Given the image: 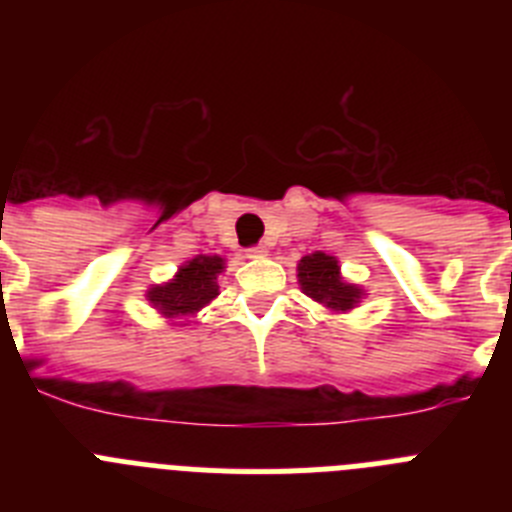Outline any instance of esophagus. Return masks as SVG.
<instances>
[{
	"label": "esophagus",
	"mask_w": 512,
	"mask_h": 512,
	"mask_svg": "<svg viewBox=\"0 0 512 512\" xmlns=\"http://www.w3.org/2000/svg\"><path fill=\"white\" fill-rule=\"evenodd\" d=\"M246 256H248V259H264V256H269V248H266V246H253V248H248Z\"/></svg>",
	"instance_id": "1"
}]
</instances>
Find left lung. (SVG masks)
<instances>
[{"mask_svg": "<svg viewBox=\"0 0 512 512\" xmlns=\"http://www.w3.org/2000/svg\"><path fill=\"white\" fill-rule=\"evenodd\" d=\"M297 284L302 295L330 312H351L366 297L364 287L343 277L341 261L323 251H312L297 261Z\"/></svg>", "mask_w": 512, "mask_h": 512, "instance_id": "1", "label": "left lung"}]
</instances>
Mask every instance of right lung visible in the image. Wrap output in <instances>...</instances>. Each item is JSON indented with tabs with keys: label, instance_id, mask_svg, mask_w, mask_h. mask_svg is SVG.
<instances>
[{
	"label": "right lung",
	"instance_id": "obj_1",
	"mask_svg": "<svg viewBox=\"0 0 512 512\" xmlns=\"http://www.w3.org/2000/svg\"><path fill=\"white\" fill-rule=\"evenodd\" d=\"M225 271L223 256H194L176 269L169 282L151 284L146 289V300L161 318L171 325H187V318H194L205 305H210L217 295V277Z\"/></svg>",
	"mask_w": 512,
	"mask_h": 512
}]
</instances>
